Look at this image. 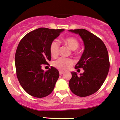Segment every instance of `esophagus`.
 Masks as SVG:
<instances>
[{
  "instance_id": "34e87169",
  "label": "esophagus",
  "mask_w": 120,
  "mask_h": 120,
  "mask_svg": "<svg viewBox=\"0 0 120 120\" xmlns=\"http://www.w3.org/2000/svg\"><path fill=\"white\" fill-rule=\"evenodd\" d=\"M59 73H60V75H62V74L64 73V71H59Z\"/></svg>"
}]
</instances>
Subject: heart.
Masks as SVG:
<instances>
[{"label": "heart", "mask_w": 120, "mask_h": 120, "mask_svg": "<svg viewBox=\"0 0 120 120\" xmlns=\"http://www.w3.org/2000/svg\"><path fill=\"white\" fill-rule=\"evenodd\" d=\"M63 42L68 45L72 50H76L78 48L79 44L78 40L74 37H68L63 39ZM50 53L53 57H56L59 53L60 44L56 40L52 41L50 45ZM74 63L72 59L60 57L53 62V66L60 70H66L70 68Z\"/></svg>", "instance_id": "heart-1"}]
</instances>
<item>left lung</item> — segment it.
Returning a JSON list of instances; mask_svg holds the SVG:
<instances>
[{
    "mask_svg": "<svg viewBox=\"0 0 120 120\" xmlns=\"http://www.w3.org/2000/svg\"><path fill=\"white\" fill-rule=\"evenodd\" d=\"M69 32L82 38L85 50L75 68H82L83 73L72 72L69 80L70 90L76 95L86 97L94 94L105 81L110 69L109 53L101 39L85 29H71Z\"/></svg>",
    "mask_w": 120,
    "mask_h": 120,
    "instance_id": "1",
    "label": "left lung"
}]
</instances>
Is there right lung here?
<instances>
[{
  "label": "right lung",
  "instance_id": "add662e5",
  "mask_svg": "<svg viewBox=\"0 0 120 120\" xmlns=\"http://www.w3.org/2000/svg\"><path fill=\"white\" fill-rule=\"evenodd\" d=\"M64 29L40 28L25 35L18 45L15 64L17 78L26 93L42 98L51 94L60 76L58 71L51 67L42 69L51 60L50 45Z\"/></svg>",
  "mask_w": 120,
  "mask_h": 120
}]
</instances>
